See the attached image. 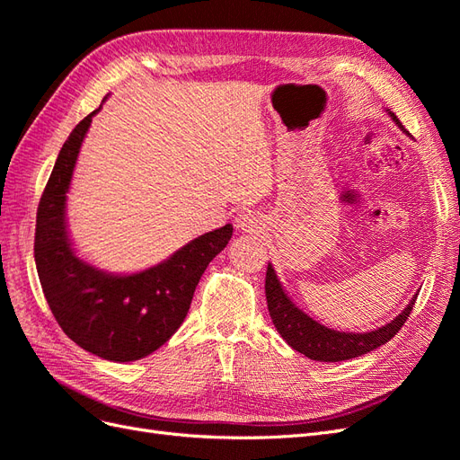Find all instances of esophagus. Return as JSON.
Segmentation results:
<instances>
[{"label":"esophagus","mask_w":460,"mask_h":460,"mask_svg":"<svg viewBox=\"0 0 460 460\" xmlns=\"http://www.w3.org/2000/svg\"><path fill=\"white\" fill-rule=\"evenodd\" d=\"M235 222H238V226L245 232H261L264 228V220L257 213H252V211L240 213L238 218H235Z\"/></svg>","instance_id":"esophagus-1"}]
</instances>
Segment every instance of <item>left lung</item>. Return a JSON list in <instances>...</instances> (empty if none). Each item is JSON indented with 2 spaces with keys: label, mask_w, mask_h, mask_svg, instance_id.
I'll use <instances>...</instances> for the list:
<instances>
[{
  "label": "left lung",
  "mask_w": 460,
  "mask_h": 460,
  "mask_svg": "<svg viewBox=\"0 0 460 460\" xmlns=\"http://www.w3.org/2000/svg\"><path fill=\"white\" fill-rule=\"evenodd\" d=\"M389 115H392V119L401 128L399 119L394 113ZM264 291H267L269 313L278 333L288 341L291 349H296L313 360H320V363H340V360L367 355L374 351L376 347H380L392 340L402 328V324L407 323L416 296H419L416 294L405 307V311L395 316L389 324L372 332L355 333L338 332L323 326L309 314H305L299 307H296L294 301H291L284 291L280 280H278L270 262L267 269V280H264Z\"/></svg>",
  "instance_id": "1"
}]
</instances>
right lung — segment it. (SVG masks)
I'll return each instance as SVG.
<instances>
[{
  "mask_svg": "<svg viewBox=\"0 0 460 460\" xmlns=\"http://www.w3.org/2000/svg\"><path fill=\"white\" fill-rule=\"evenodd\" d=\"M100 109L76 124L55 161L38 205L34 259L49 309L66 336L105 360L130 363L159 349L184 323L201 274L226 247L234 228L207 232L136 274H109L76 257L66 234V191Z\"/></svg>",
  "mask_w": 460,
  "mask_h": 460,
  "instance_id": "right-lung-1",
  "label": "right lung"
}]
</instances>
